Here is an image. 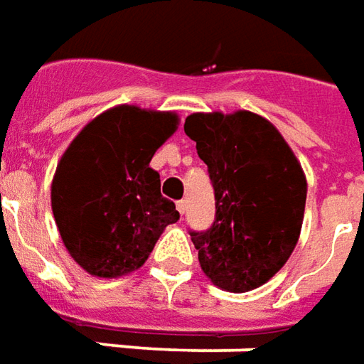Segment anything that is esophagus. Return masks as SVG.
<instances>
[{"mask_svg": "<svg viewBox=\"0 0 364 364\" xmlns=\"http://www.w3.org/2000/svg\"><path fill=\"white\" fill-rule=\"evenodd\" d=\"M177 211H179V213H185V211H187V201H185V199H181V201H177Z\"/></svg>", "mask_w": 364, "mask_h": 364, "instance_id": "esophagus-1", "label": "esophagus"}]
</instances>
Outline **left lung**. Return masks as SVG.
<instances>
[{
    "mask_svg": "<svg viewBox=\"0 0 364 364\" xmlns=\"http://www.w3.org/2000/svg\"><path fill=\"white\" fill-rule=\"evenodd\" d=\"M185 133L215 189L213 225L191 231L199 265L213 285L247 293L267 283L295 249L305 173L275 125L251 111L193 113Z\"/></svg>",
    "mask_w": 364,
    "mask_h": 364,
    "instance_id": "1",
    "label": "left lung"
}]
</instances>
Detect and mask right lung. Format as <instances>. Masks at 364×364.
I'll use <instances>...</instances> for the list:
<instances>
[{
  "instance_id": "right-lung-1",
  "label": "right lung",
  "mask_w": 364,
  "mask_h": 364,
  "mask_svg": "<svg viewBox=\"0 0 364 364\" xmlns=\"http://www.w3.org/2000/svg\"><path fill=\"white\" fill-rule=\"evenodd\" d=\"M177 125L173 111L117 105L89 121L59 159L51 209L65 249L89 275L139 269L163 229L179 221L149 167Z\"/></svg>"
}]
</instances>
